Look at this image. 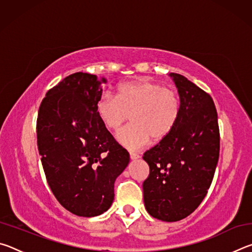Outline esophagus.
I'll return each mask as SVG.
<instances>
[{"mask_svg": "<svg viewBox=\"0 0 252 252\" xmlns=\"http://www.w3.org/2000/svg\"><path fill=\"white\" fill-rule=\"evenodd\" d=\"M130 158H131V160H136V159H139V158H140V156L138 155V153H134V152H130Z\"/></svg>", "mask_w": 252, "mask_h": 252, "instance_id": "1", "label": "esophagus"}]
</instances>
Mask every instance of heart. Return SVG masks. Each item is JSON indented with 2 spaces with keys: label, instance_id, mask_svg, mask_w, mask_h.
Returning <instances> with one entry per match:
<instances>
[{
  "label": "heart",
  "instance_id": "b5f03b06",
  "mask_svg": "<svg viewBox=\"0 0 252 252\" xmlns=\"http://www.w3.org/2000/svg\"><path fill=\"white\" fill-rule=\"evenodd\" d=\"M95 112L106 129L120 131L127 121L132 125L118 139L130 150H139L150 142L161 141L171 133L181 113V102L171 88L149 79L121 83L117 95L102 93Z\"/></svg>",
  "mask_w": 252,
  "mask_h": 252
}]
</instances>
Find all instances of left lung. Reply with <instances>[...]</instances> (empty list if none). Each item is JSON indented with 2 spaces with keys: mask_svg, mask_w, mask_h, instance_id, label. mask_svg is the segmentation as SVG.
Returning <instances> with one entry per match:
<instances>
[{
  "mask_svg": "<svg viewBox=\"0 0 252 252\" xmlns=\"http://www.w3.org/2000/svg\"><path fill=\"white\" fill-rule=\"evenodd\" d=\"M181 102L176 127L144 152L150 173L143 182L149 215L174 222L191 215L206 197L219 159L218 116L212 97L178 73H170Z\"/></svg>",
  "mask_w": 252,
  "mask_h": 252,
  "instance_id": "8db88e82",
  "label": "left lung"
}]
</instances>
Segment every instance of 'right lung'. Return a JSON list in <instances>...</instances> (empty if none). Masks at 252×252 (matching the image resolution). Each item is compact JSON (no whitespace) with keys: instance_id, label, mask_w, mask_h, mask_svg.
Returning a JSON list of instances; mask_svg holds the SVG:
<instances>
[{"instance_id":"right-lung-1","label":"right lung","mask_w":252,"mask_h":252,"mask_svg":"<svg viewBox=\"0 0 252 252\" xmlns=\"http://www.w3.org/2000/svg\"><path fill=\"white\" fill-rule=\"evenodd\" d=\"M100 84L96 75L83 72L66 76L46 92L37 113V149L46 181L60 204L79 217L108 210L114 181L130 161L95 112Z\"/></svg>"}]
</instances>
